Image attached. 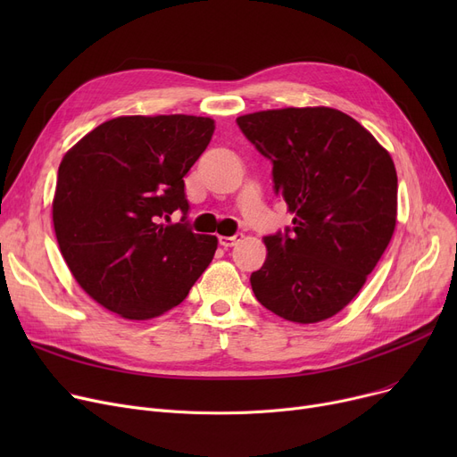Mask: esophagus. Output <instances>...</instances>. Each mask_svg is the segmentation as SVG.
Returning <instances> with one entry per match:
<instances>
[{"label": "esophagus", "mask_w": 457, "mask_h": 457, "mask_svg": "<svg viewBox=\"0 0 457 457\" xmlns=\"http://www.w3.org/2000/svg\"><path fill=\"white\" fill-rule=\"evenodd\" d=\"M243 233H235V235H231V237H224V235H220L219 237V243L224 246V248H231V246H235L238 241H243Z\"/></svg>", "instance_id": "34e87169"}]
</instances>
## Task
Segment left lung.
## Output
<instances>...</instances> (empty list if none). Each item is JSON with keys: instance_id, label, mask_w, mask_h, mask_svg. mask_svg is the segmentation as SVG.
<instances>
[{"instance_id": "1", "label": "left lung", "mask_w": 457, "mask_h": 457, "mask_svg": "<svg viewBox=\"0 0 457 457\" xmlns=\"http://www.w3.org/2000/svg\"><path fill=\"white\" fill-rule=\"evenodd\" d=\"M272 162V181L293 226L265 237L267 261L250 278L278 317L313 324L361 291L396 226L398 179L386 148L352 116L287 107L237 118Z\"/></svg>"}]
</instances>
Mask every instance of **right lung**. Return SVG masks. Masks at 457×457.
Listing matches in <instances>:
<instances>
[{
  "label": "right lung",
  "mask_w": 457,
  "mask_h": 457,
  "mask_svg": "<svg viewBox=\"0 0 457 457\" xmlns=\"http://www.w3.org/2000/svg\"><path fill=\"white\" fill-rule=\"evenodd\" d=\"M212 131L204 116H118L61 161V253L81 289L122 319L148 320L179 305L212 261L219 238L188 228L183 181ZM174 210L182 222L166 225Z\"/></svg>",
  "instance_id": "right-lung-1"
}]
</instances>
